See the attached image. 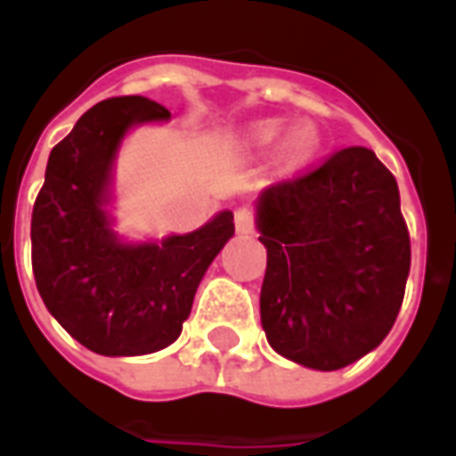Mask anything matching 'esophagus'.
Masks as SVG:
<instances>
[{"label":"esophagus","mask_w":456,"mask_h":456,"mask_svg":"<svg viewBox=\"0 0 456 456\" xmlns=\"http://www.w3.org/2000/svg\"><path fill=\"white\" fill-rule=\"evenodd\" d=\"M234 222L239 234H250L256 229V210L250 206H239L234 210Z\"/></svg>","instance_id":"obj_1"}]
</instances>
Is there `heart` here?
<instances>
[{"mask_svg":"<svg viewBox=\"0 0 456 456\" xmlns=\"http://www.w3.org/2000/svg\"><path fill=\"white\" fill-rule=\"evenodd\" d=\"M284 131L286 123H281V120H265V123L256 125L253 139L260 146H272L277 144ZM319 144H322V139H319L317 127L310 123H300L287 132V137L281 140L279 151H281V160L289 167H300V165L310 163L312 158L317 156Z\"/></svg>","mask_w":456,"mask_h":456,"instance_id":"1","label":"heart"}]
</instances>
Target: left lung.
<instances>
[{
  "label": "left lung",
  "mask_w": 456,
  "mask_h": 456,
  "mask_svg": "<svg viewBox=\"0 0 456 456\" xmlns=\"http://www.w3.org/2000/svg\"><path fill=\"white\" fill-rule=\"evenodd\" d=\"M260 319L286 360L333 371L374 350L404 298L411 246L393 172L347 146L260 193Z\"/></svg>",
  "instance_id": "obj_1"
}]
</instances>
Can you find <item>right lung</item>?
Listing matches in <instances>:
<instances>
[{"instance_id":"obj_1","label":"right lung","mask_w":456,"mask_h":456,"mask_svg":"<svg viewBox=\"0 0 456 456\" xmlns=\"http://www.w3.org/2000/svg\"><path fill=\"white\" fill-rule=\"evenodd\" d=\"M146 96H113L85 113L49 153L32 208V274L46 310L92 353L130 357L177 340L208 265L234 234L224 210L199 232L123 246L103 213L109 172L127 127L165 120Z\"/></svg>"}]
</instances>
